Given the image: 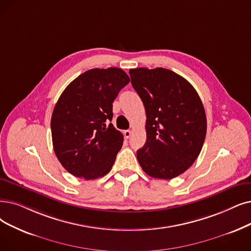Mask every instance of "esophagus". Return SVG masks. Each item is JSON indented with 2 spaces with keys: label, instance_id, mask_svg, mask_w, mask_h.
<instances>
[{
  "label": "esophagus",
  "instance_id": "34e87169",
  "mask_svg": "<svg viewBox=\"0 0 251 251\" xmlns=\"http://www.w3.org/2000/svg\"><path fill=\"white\" fill-rule=\"evenodd\" d=\"M131 135H132V132L129 131V129H126V131H124V136H125V138L128 139L129 137H131Z\"/></svg>",
  "mask_w": 251,
  "mask_h": 251
}]
</instances>
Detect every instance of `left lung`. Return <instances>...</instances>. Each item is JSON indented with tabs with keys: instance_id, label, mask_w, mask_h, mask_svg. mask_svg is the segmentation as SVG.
Returning <instances> with one entry per match:
<instances>
[{
	"instance_id": "obj_1",
	"label": "left lung",
	"mask_w": 251,
	"mask_h": 251,
	"mask_svg": "<svg viewBox=\"0 0 251 251\" xmlns=\"http://www.w3.org/2000/svg\"><path fill=\"white\" fill-rule=\"evenodd\" d=\"M146 111V142L137 151L143 171L172 179L185 172L201 152L207 131L205 109L186 79L164 68L129 70Z\"/></svg>"
}]
</instances>
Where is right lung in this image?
Returning a JSON list of instances; mask_svg holds the SVG:
<instances>
[{
  "instance_id": "1",
  "label": "right lung",
  "mask_w": 251,
  "mask_h": 251,
  "mask_svg": "<svg viewBox=\"0 0 251 251\" xmlns=\"http://www.w3.org/2000/svg\"><path fill=\"white\" fill-rule=\"evenodd\" d=\"M129 77L119 68L92 69L70 83L51 116L55 155L72 175L86 180L111 170L124 136L113 126L112 103Z\"/></svg>"
}]
</instances>
